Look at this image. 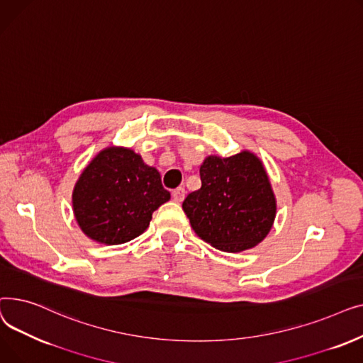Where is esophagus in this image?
Instances as JSON below:
<instances>
[{
  "mask_svg": "<svg viewBox=\"0 0 363 363\" xmlns=\"http://www.w3.org/2000/svg\"><path fill=\"white\" fill-rule=\"evenodd\" d=\"M172 197L177 203H181L185 199V188L184 186H178L177 189H174V193H172Z\"/></svg>",
  "mask_w": 363,
  "mask_h": 363,
  "instance_id": "esophagus-1",
  "label": "esophagus"
}]
</instances>
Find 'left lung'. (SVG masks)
Here are the masks:
<instances>
[{
    "label": "left lung",
    "instance_id": "8db88e82",
    "mask_svg": "<svg viewBox=\"0 0 363 363\" xmlns=\"http://www.w3.org/2000/svg\"><path fill=\"white\" fill-rule=\"evenodd\" d=\"M201 186L182 203L196 234L215 249H252L271 231L277 203L260 160L249 151L220 159L208 156L200 167Z\"/></svg>",
    "mask_w": 363,
    "mask_h": 363
}]
</instances>
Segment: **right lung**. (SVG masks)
<instances>
[{
  "label": "right lung",
  "instance_id": "1",
  "mask_svg": "<svg viewBox=\"0 0 363 363\" xmlns=\"http://www.w3.org/2000/svg\"><path fill=\"white\" fill-rule=\"evenodd\" d=\"M170 199L160 174L129 148L108 147L85 167L73 189V212L94 241L123 244L141 235Z\"/></svg>",
  "mask_w": 363,
  "mask_h": 363
}]
</instances>
